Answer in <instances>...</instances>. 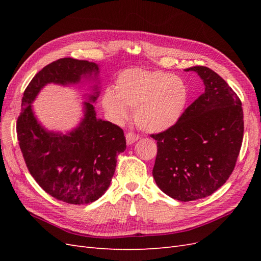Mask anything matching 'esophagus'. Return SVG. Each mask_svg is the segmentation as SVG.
Segmentation results:
<instances>
[{
    "instance_id": "obj_1",
    "label": "esophagus",
    "mask_w": 261,
    "mask_h": 261,
    "mask_svg": "<svg viewBox=\"0 0 261 261\" xmlns=\"http://www.w3.org/2000/svg\"><path fill=\"white\" fill-rule=\"evenodd\" d=\"M138 139H139V136L136 135L135 133H127V134H126V143H127V145L134 144Z\"/></svg>"
}]
</instances>
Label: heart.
I'll use <instances>...</instances> for the list:
<instances>
[{
    "label": "heart",
    "instance_id": "1",
    "mask_svg": "<svg viewBox=\"0 0 261 261\" xmlns=\"http://www.w3.org/2000/svg\"><path fill=\"white\" fill-rule=\"evenodd\" d=\"M188 92L178 77L160 70L126 69L118 75L115 91L111 88L102 94V107L114 121L134 120L146 132H163L174 126L183 115Z\"/></svg>",
    "mask_w": 261,
    "mask_h": 261
}]
</instances>
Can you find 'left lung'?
<instances>
[{
	"instance_id": "left-lung-1",
	"label": "left lung",
	"mask_w": 261,
	"mask_h": 261,
	"mask_svg": "<svg viewBox=\"0 0 261 261\" xmlns=\"http://www.w3.org/2000/svg\"><path fill=\"white\" fill-rule=\"evenodd\" d=\"M199 75L204 92L171 128L152 134L158 152L156 185L179 201L204 198L230 177L244 135L242 102L227 83L206 66L185 69Z\"/></svg>"
}]
</instances>
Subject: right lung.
Wrapping results in <instances>:
<instances>
[{"mask_svg":"<svg viewBox=\"0 0 261 261\" xmlns=\"http://www.w3.org/2000/svg\"><path fill=\"white\" fill-rule=\"evenodd\" d=\"M92 73L97 76L99 67L88 61L64 58L50 63L27 86L17 118V138L30 174L44 192L70 204L90 203L106 193L116 158L126 149L124 132L96 117L90 102L97 100L99 91L89 97L90 102H84L85 117L80 126L65 135L44 129L31 103L46 84H77Z\"/></svg>","mask_w":261,"mask_h":261,"instance_id":"1","label":"right lung"}]
</instances>
